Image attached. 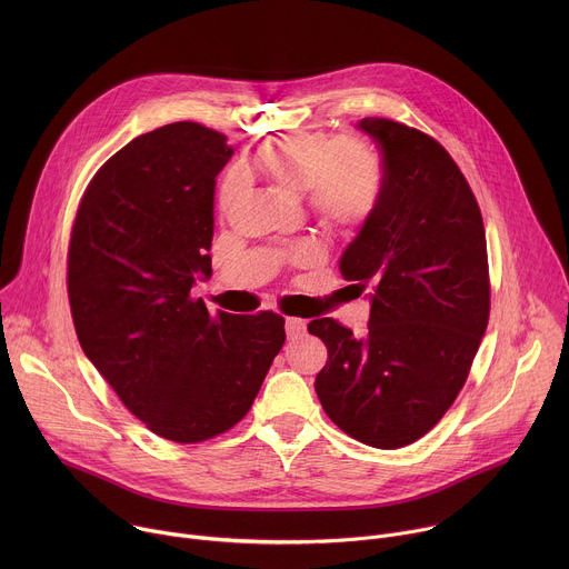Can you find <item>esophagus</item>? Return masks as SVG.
<instances>
[{"label":"esophagus","instance_id":"1","mask_svg":"<svg viewBox=\"0 0 569 569\" xmlns=\"http://www.w3.org/2000/svg\"><path fill=\"white\" fill-rule=\"evenodd\" d=\"M286 333L288 338H299L306 333V321L299 317H288L286 319Z\"/></svg>","mask_w":569,"mask_h":569}]
</instances>
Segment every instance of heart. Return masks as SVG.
<instances>
[{
    "instance_id": "heart-1",
    "label": "heart",
    "mask_w": 569,
    "mask_h": 569,
    "mask_svg": "<svg viewBox=\"0 0 569 569\" xmlns=\"http://www.w3.org/2000/svg\"><path fill=\"white\" fill-rule=\"evenodd\" d=\"M257 164L270 182L290 193H306L315 213L331 227L356 229L373 211L382 171L376 152L356 141L323 134H292L266 143ZM236 182L224 187L231 198Z\"/></svg>"
}]
</instances>
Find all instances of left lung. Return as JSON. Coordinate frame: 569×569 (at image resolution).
I'll list each match as a JSON object with an SVG mask.
<instances>
[{"instance_id":"left-lung-1","label":"left lung","mask_w":569,"mask_h":569,"mask_svg":"<svg viewBox=\"0 0 569 569\" xmlns=\"http://www.w3.org/2000/svg\"><path fill=\"white\" fill-rule=\"evenodd\" d=\"M380 152V196L340 259L369 288V333L308 323L329 349L315 391L349 437L382 450L430 432L463 387L489 323L491 288L477 200L448 150L389 119L356 126Z\"/></svg>"}]
</instances>
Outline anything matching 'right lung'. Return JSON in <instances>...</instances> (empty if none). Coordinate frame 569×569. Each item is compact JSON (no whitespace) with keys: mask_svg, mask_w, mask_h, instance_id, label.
<instances>
[{"mask_svg":"<svg viewBox=\"0 0 569 569\" xmlns=\"http://www.w3.org/2000/svg\"><path fill=\"white\" fill-rule=\"evenodd\" d=\"M233 148L193 121L134 137L80 200L67 290L80 347L148 430L207 441L252 408L286 342L277 312L211 315L213 191Z\"/></svg>","mask_w":569,"mask_h":569,"instance_id":"add662e5","label":"right lung"}]
</instances>
